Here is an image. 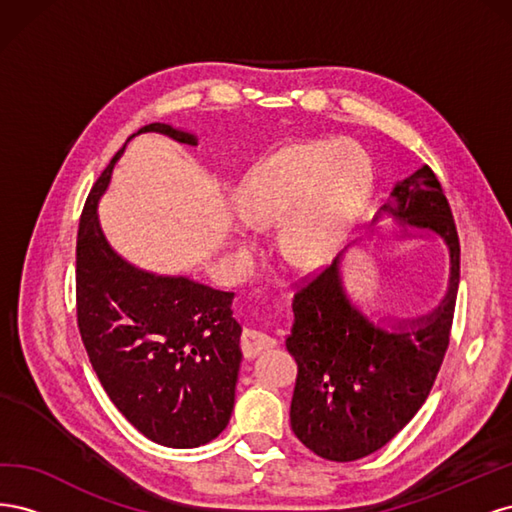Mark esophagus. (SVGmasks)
<instances>
[{"mask_svg": "<svg viewBox=\"0 0 512 512\" xmlns=\"http://www.w3.org/2000/svg\"><path fill=\"white\" fill-rule=\"evenodd\" d=\"M275 346H277V339L271 337L269 333L250 329V331H245V335H243V352L247 356H256V354L265 352L269 348H275Z\"/></svg>", "mask_w": 512, "mask_h": 512, "instance_id": "1", "label": "esophagus"}]
</instances>
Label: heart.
Returning a JSON list of instances; mask_svg holds the SVG:
<instances>
[{
    "instance_id": "b5f03b06",
    "label": "heart",
    "mask_w": 512,
    "mask_h": 512,
    "mask_svg": "<svg viewBox=\"0 0 512 512\" xmlns=\"http://www.w3.org/2000/svg\"><path fill=\"white\" fill-rule=\"evenodd\" d=\"M374 194V164L350 138L294 143L267 158L239 192L241 218L254 228L277 224V247L303 269L329 265L344 252ZM241 250L254 247L232 228Z\"/></svg>"
}]
</instances>
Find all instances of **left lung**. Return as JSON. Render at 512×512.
<instances>
[{
    "label": "left lung",
    "instance_id": "obj_1",
    "mask_svg": "<svg viewBox=\"0 0 512 512\" xmlns=\"http://www.w3.org/2000/svg\"><path fill=\"white\" fill-rule=\"evenodd\" d=\"M382 218L399 224L397 239L427 232L444 243L448 288L429 314L374 322L348 297L339 254L294 294L286 348L299 374L290 425L309 451L329 461L376 453L412 421L436 382L451 335L459 237L442 185L427 164L395 183L374 224Z\"/></svg>",
    "mask_w": 512,
    "mask_h": 512
}]
</instances>
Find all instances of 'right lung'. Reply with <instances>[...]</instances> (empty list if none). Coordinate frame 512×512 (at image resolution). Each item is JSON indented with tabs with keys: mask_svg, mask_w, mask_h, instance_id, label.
<instances>
[{
	"mask_svg": "<svg viewBox=\"0 0 512 512\" xmlns=\"http://www.w3.org/2000/svg\"><path fill=\"white\" fill-rule=\"evenodd\" d=\"M183 145L196 136L149 123ZM132 134L130 138H134ZM91 188L76 239V316L91 367L117 410L151 442L196 448L226 429L241 367L235 292L134 267L106 241L98 203L115 162Z\"/></svg>",
	"mask_w": 512,
	"mask_h": 512,
	"instance_id": "1",
	"label": "right lung"
}]
</instances>
